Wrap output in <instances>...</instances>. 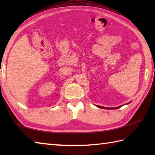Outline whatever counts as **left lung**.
<instances>
[{"mask_svg":"<svg viewBox=\"0 0 155 155\" xmlns=\"http://www.w3.org/2000/svg\"><path fill=\"white\" fill-rule=\"evenodd\" d=\"M96 106L99 107V108L104 109H119L122 107V106H119V107H102V106H99V105H96Z\"/></svg>","mask_w":155,"mask_h":155,"instance_id":"8db88e82","label":"left lung"}]
</instances>
